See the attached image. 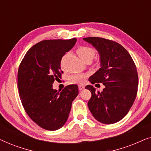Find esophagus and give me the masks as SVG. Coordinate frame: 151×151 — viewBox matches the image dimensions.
Segmentation results:
<instances>
[{
  "mask_svg": "<svg viewBox=\"0 0 151 151\" xmlns=\"http://www.w3.org/2000/svg\"><path fill=\"white\" fill-rule=\"evenodd\" d=\"M78 88H79L80 91L83 90L84 88V86L83 85H78Z\"/></svg>",
  "mask_w": 151,
  "mask_h": 151,
  "instance_id": "esophagus-1",
  "label": "esophagus"
}]
</instances>
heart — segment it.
I'll use <instances>...</instances> for the list:
<instances>
[{
  "mask_svg": "<svg viewBox=\"0 0 151 151\" xmlns=\"http://www.w3.org/2000/svg\"><path fill=\"white\" fill-rule=\"evenodd\" d=\"M78 55H79L80 58H81L84 62L86 61H91L93 58L96 54V50L93 48V47H88V46H81L78 47L77 51ZM66 55H64L63 58L61 60V65H63L64 61H65ZM88 75L86 73H78L73 74L69 77L70 81L73 83L77 84H82L85 81V79L87 78Z\"/></svg>",
  "mask_w": 151,
  "mask_h": 151,
  "instance_id": "obj_1",
  "label": "heart"
}]
</instances>
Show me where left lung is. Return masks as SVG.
Returning <instances> with one entry per match:
<instances>
[{"mask_svg":"<svg viewBox=\"0 0 151 151\" xmlns=\"http://www.w3.org/2000/svg\"><path fill=\"white\" fill-rule=\"evenodd\" d=\"M83 40L92 45L100 54L101 68L91 76L89 81L105 86L102 92H97L92 85L86 86L91 93L88 109L100 122L116 123L129 113L135 100L137 68L129 53L119 43L98 37Z\"/></svg>","mask_w":151,"mask_h":151,"instance_id":"8db88e82","label":"left lung"}]
</instances>
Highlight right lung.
Instances as JSON below:
<instances>
[{
  "label": "right lung",
  "instance_id": "right-lung-1",
  "mask_svg": "<svg viewBox=\"0 0 151 151\" xmlns=\"http://www.w3.org/2000/svg\"><path fill=\"white\" fill-rule=\"evenodd\" d=\"M76 41V38L41 41L29 49L18 68V91L24 111L36 124L48 131L65 125L72 102L78 95L76 84L65 86L61 92L52 85L63 73L62 58Z\"/></svg>",
  "mask_w": 151,
  "mask_h": 151
}]
</instances>
